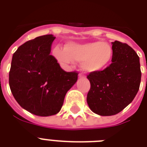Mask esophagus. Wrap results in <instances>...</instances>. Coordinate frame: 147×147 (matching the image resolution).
Masks as SVG:
<instances>
[{
    "label": "esophagus",
    "mask_w": 147,
    "mask_h": 147,
    "mask_svg": "<svg viewBox=\"0 0 147 147\" xmlns=\"http://www.w3.org/2000/svg\"><path fill=\"white\" fill-rule=\"evenodd\" d=\"M78 76H79V78H82V77H85V76H84L82 73L79 74V75H78Z\"/></svg>",
    "instance_id": "1"
}]
</instances>
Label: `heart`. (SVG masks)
I'll list each match as a JSON object with an SVG mask.
<instances>
[{
  "mask_svg": "<svg viewBox=\"0 0 147 147\" xmlns=\"http://www.w3.org/2000/svg\"><path fill=\"white\" fill-rule=\"evenodd\" d=\"M53 54L59 62L69 64L82 62L83 69L88 72H95L106 69L113 59V49L107 42H92L78 44L70 42L65 49L55 46Z\"/></svg>",
  "mask_w": 147,
  "mask_h": 147,
  "instance_id": "b5f03b06",
  "label": "heart"
}]
</instances>
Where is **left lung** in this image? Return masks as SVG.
Segmentation results:
<instances>
[{"instance_id":"left-lung-1","label":"left lung","mask_w":147,"mask_h":147,"mask_svg":"<svg viewBox=\"0 0 147 147\" xmlns=\"http://www.w3.org/2000/svg\"><path fill=\"white\" fill-rule=\"evenodd\" d=\"M112 63L104 70L90 72L91 88L87 95L90 109L100 116L118 114L139 91L141 71L140 58L127 43L112 42Z\"/></svg>"}]
</instances>
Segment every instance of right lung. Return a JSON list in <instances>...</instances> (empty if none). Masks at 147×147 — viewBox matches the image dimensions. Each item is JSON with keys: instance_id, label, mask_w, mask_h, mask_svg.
Listing matches in <instances>:
<instances>
[{"instance_id": "obj_1", "label": "right lung", "mask_w": 147, "mask_h": 147, "mask_svg": "<svg viewBox=\"0 0 147 147\" xmlns=\"http://www.w3.org/2000/svg\"><path fill=\"white\" fill-rule=\"evenodd\" d=\"M55 38L49 34L29 40L13 55L10 91L23 108L37 116L59 113L67 92L78 79V71H64L50 55Z\"/></svg>"}]
</instances>
